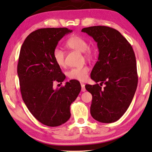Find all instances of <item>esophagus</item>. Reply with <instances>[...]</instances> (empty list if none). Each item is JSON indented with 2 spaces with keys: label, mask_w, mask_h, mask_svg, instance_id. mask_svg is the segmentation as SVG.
Instances as JSON below:
<instances>
[{
  "label": "esophagus",
  "mask_w": 152,
  "mask_h": 152,
  "mask_svg": "<svg viewBox=\"0 0 152 152\" xmlns=\"http://www.w3.org/2000/svg\"><path fill=\"white\" fill-rule=\"evenodd\" d=\"M81 91H82V92H85V91H86L85 84L84 83H81Z\"/></svg>",
  "instance_id": "34e87169"
}]
</instances>
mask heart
Returning a JSON list of instances; mask_svg holds the SVG:
<instances>
[{"instance_id": "1", "label": "heart", "mask_w": 152, "mask_h": 152, "mask_svg": "<svg viewBox=\"0 0 152 152\" xmlns=\"http://www.w3.org/2000/svg\"><path fill=\"white\" fill-rule=\"evenodd\" d=\"M65 45L70 49L83 52L86 58H90L92 56V50L88 47L87 40L79 36L70 37L65 43ZM53 58L57 65L59 67L65 66V53L61 49L57 48L53 50ZM88 71L89 69L86 65L72 68L67 72V76L70 79L84 81L87 79Z\"/></svg>"}]
</instances>
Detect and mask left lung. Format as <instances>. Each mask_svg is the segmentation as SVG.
I'll return each mask as SVG.
<instances>
[{
	"label": "left lung",
	"mask_w": 152,
	"mask_h": 152,
	"mask_svg": "<svg viewBox=\"0 0 152 152\" xmlns=\"http://www.w3.org/2000/svg\"><path fill=\"white\" fill-rule=\"evenodd\" d=\"M81 31L92 37L99 51L98 61L91 73L96 84L85 85L93 96L91 114L100 122L117 121L129 107L138 85L133 48L114 28L94 26L83 28ZM102 84L105 85L103 89L100 87Z\"/></svg>",
	"instance_id": "8db88e82"
}]
</instances>
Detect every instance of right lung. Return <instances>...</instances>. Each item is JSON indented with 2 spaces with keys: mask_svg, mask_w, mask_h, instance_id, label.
Returning a JSON list of instances; mask_svg holds the SVG:
<instances>
[{
  "mask_svg": "<svg viewBox=\"0 0 152 152\" xmlns=\"http://www.w3.org/2000/svg\"><path fill=\"white\" fill-rule=\"evenodd\" d=\"M67 28H41L30 34L20 51L17 66L22 97L31 114L43 124L58 126L71 116L70 106L81 91L76 80L53 89L54 81L65 76L53 58V51L65 34Z\"/></svg>",
  "mask_w": 152,
  "mask_h": 152,
  "instance_id": "1",
  "label": "right lung"
}]
</instances>
